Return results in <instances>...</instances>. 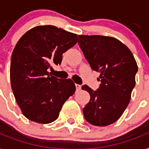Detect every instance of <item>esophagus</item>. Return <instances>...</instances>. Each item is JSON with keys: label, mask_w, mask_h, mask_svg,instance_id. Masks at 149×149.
Here are the masks:
<instances>
[{"label": "esophagus", "mask_w": 149, "mask_h": 149, "mask_svg": "<svg viewBox=\"0 0 149 149\" xmlns=\"http://www.w3.org/2000/svg\"><path fill=\"white\" fill-rule=\"evenodd\" d=\"M76 88H77V90H80L81 89V85H79V84H76Z\"/></svg>", "instance_id": "34e87169"}]
</instances>
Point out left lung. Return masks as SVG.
Returning <instances> with one entry per match:
<instances>
[{
  "instance_id": "8db88e82",
  "label": "left lung",
  "mask_w": 149,
  "mask_h": 149,
  "mask_svg": "<svg viewBox=\"0 0 149 149\" xmlns=\"http://www.w3.org/2000/svg\"><path fill=\"white\" fill-rule=\"evenodd\" d=\"M79 46L91 68L100 73L99 89L87 85L82 89L90 95L83 108L85 119L96 126L116 122L131 100L138 66L130 49L121 41L100 35H79Z\"/></svg>"
}]
</instances>
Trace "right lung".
<instances>
[{"instance_id":"1","label":"right lung","mask_w":149,"mask_h":149,"mask_svg":"<svg viewBox=\"0 0 149 149\" xmlns=\"http://www.w3.org/2000/svg\"><path fill=\"white\" fill-rule=\"evenodd\" d=\"M77 43V35L52 25L31 29L12 54L10 78L13 93L29 120L48 124L59 116L63 105L76 90L70 79L50 76L51 64H60L63 54Z\"/></svg>"}]
</instances>
